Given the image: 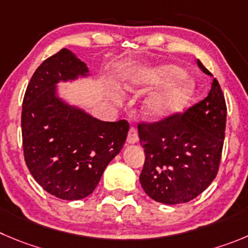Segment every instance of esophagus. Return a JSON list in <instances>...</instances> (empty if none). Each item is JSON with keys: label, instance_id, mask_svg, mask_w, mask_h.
<instances>
[{"label": "esophagus", "instance_id": "1", "mask_svg": "<svg viewBox=\"0 0 248 248\" xmlns=\"http://www.w3.org/2000/svg\"><path fill=\"white\" fill-rule=\"evenodd\" d=\"M127 142L129 144H135V143L138 142V133H137V129L135 127H131L128 131V136H127Z\"/></svg>", "mask_w": 248, "mask_h": 248}]
</instances>
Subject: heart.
Wrapping results in <instances>:
<instances>
[{
    "label": "heart",
    "instance_id": "heart-1",
    "mask_svg": "<svg viewBox=\"0 0 248 248\" xmlns=\"http://www.w3.org/2000/svg\"><path fill=\"white\" fill-rule=\"evenodd\" d=\"M181 75V69L175 66H165L145 68L137 72L127 83L129 90L164 84L160 89L153 92L144 100L143 108L150 120L159 121L176 115L186 108L194 92V85L191 80Z\"/></svg>",
    "mask_w": 248,
    "mask_h": 248
}]
</instances>
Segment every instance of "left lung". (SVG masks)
Masks as SVG:
<instances>
[{
  "label": "left lung",
  "mask_w": 248,
  "mask_h": 248,
  "mask_svg": "<svg viewBox=\"0 0 248 248\" xmlns=\"http://www.w3.org/2000/svg\"><path fill=\"white\" fill-rule=\"evenodd\" d=\"M198 67L210 75L201 61ZM225 124V99L215 78L207 98L184 113L140 122L138 136L145 161L140 182L145 193L170 205L200 196L218 173Z\"/></svg>",
  "instance_id": "1"
}]
</instances>
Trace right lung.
Here are the masks:
<instances>
[{
	"mask_svg": "<svg viewBox=\"0 0 248 248\" xmlns=\"http://www.w3.org/2000/svg\"><path fill=\"white\" fill-rule=\"evenodd\" d=\"M88 75L87 64L62 48L36 68L23 99L25 164L46 192L66 201L93 193L129 129L126 120L100 121L57 96V83Z\"/></svg>",
	"mask_w": 248,
	"mask_h": 248,
	"instance_id": "right-lung-1",
	"label": "right lung"
}]
</instances>
